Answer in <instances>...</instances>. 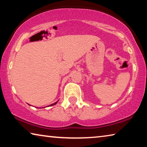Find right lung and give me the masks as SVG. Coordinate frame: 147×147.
I'll return each mask as SVG.
<instances>
[{"mask_svg":"<svg viewBox=\"0 0 147 147\" xmlns=\"http://www.w3.org/2000/svg\"><path fill=\"white\" fill-rule=\"evenodd\" d=\"M58 102V100L57 101V102H54V104H51V105H49V106H53V105H55V104H57V102Z\"/></svg>","mask_w":147,"mask_h":147,"instance_id":"1","label":"right lung"}]
</instances>
